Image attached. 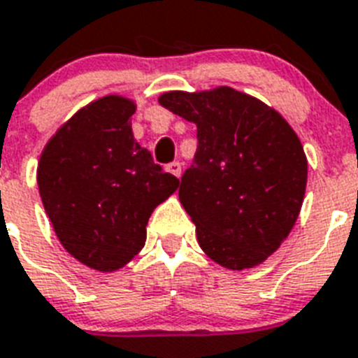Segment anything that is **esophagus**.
Listing matches in <instances>:
<instances>
[{"label": "esophagus", "mask_w": 358, "mask_h": 358, "mask_svg": "<svg viewBox=\"0 0 358 358\" xmlns=\"http://www.w3.org/2000/svg\"><path fill=\"white\" fill-rule=\"evenodd\" d=\"M166 170H168V172H170V173H172V176L181 177V162H179V161L170 162V164H166Z\"/></svg>", "instance_id": "esophagus-1"}]
</instances>
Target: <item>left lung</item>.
Instances as JSON below:
<instances>
[{"instance_id": "1", "label": "left lung", "mask_w": 358, "mask_h": 358, "mask_svg": "<svg viewBox=\"0 0 358 358\" xmlns=\"http://www.w3.org/2000/svg\"><path fill=\"white\" fill-rule=\"evenodd\" d=\"M197 126V152L179 199L201 249L227 268H249L278 249L296 223L307 159L282 115L232 87L170 91L159 99Z\"/></svg>"}]
</instances>
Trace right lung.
<instances>
[{"label": "right lung", "mask_w": 358, "mask_h": 358, "mask_svg": "<svg viewBox=\"0 0 358 358\" xmlns=\"http://www.w3.org/2000/svg\"><path fill=\"white\" fill-rule=\"evenodd\" d=\"M131 100L109 94L71 117L38 162V188L64 249L102 273L124 267L146 241L153 208L179 179L133 138Z\"/></svg>", "instance_id": "1"}]
</instances>
